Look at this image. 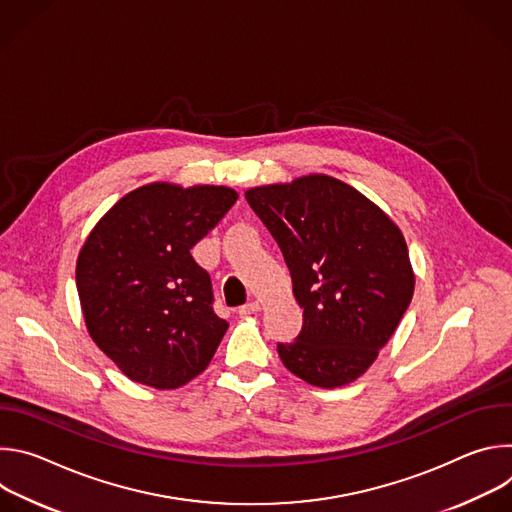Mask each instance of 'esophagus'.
Here are the masks:
<instances>
[{
  "label": "esophagus",
  "instance_id": "obj_1",
  "mask_svg": "<svg viewBox=\"0 0 512 512\" xmlns=\"http://www.w3.org/2000/svg\"><path fill=\"white\" fill-rule=\"evenodd\" d=\"M257 312H261V302H249V304L239 308L241 316H251V314H257Z\"/></svg>",
  "mask_w": 512,
  "mask_h": 512
}]
</instances>
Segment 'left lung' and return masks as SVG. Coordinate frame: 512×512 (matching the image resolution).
I'll list each match as a JSON object with an SVG mask.
<instances>
[{"mask_svg":"<svg viewBox=\"0 0 512 512\" xmlns=\"http://www.w3.org/2000/svg\"><path fill=\"white\" fill-rule=\"evenodd\" d=\"M304 308L300 336L277 344L285 369L322 389L356 381L377 360L413 298L401 229L373 200L326 174L249 188Z\"/></svg>","mask_w":512,"mask_h":512,"instance_id":"left-lung-1","label":"left lung"}]
</instances>
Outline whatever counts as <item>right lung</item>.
<instances>
[{"label":"right lung","instance_id":"1","mask_svg":"<svg viewBox=\"0 0 512 512\" xmlns=\"http://www.w3.org/2000/svg\"><path fill=\"white\" fill-rule=\"evenodd\" d=\"M237 198L229 186L152 182L89 233L77 259L85 324L131 381L178 389L208 367L229 324L214 314L210 275L190 249Z\"/></svg>","mask_w":512,"mask_h":512}]
</instances>
